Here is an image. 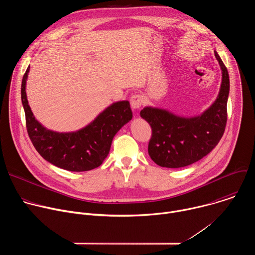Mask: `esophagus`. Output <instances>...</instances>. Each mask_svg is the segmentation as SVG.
Wrapping results in <instances>:
<instances>
[{
    "label": "esophagus",
    "mask_w": 255,
    "mask_h": 255,
    "mask_svg": "<svg viewBox=\"0 0 255 255\" xmlns=\"http://www.w3.org/2000/svg\"><path fill=\"white\" fill-rule=\"evenodd\" d=\"M130 104L133 109H139L143 105V96L133 95L130 99Z\"/></svg>",
    "instance_id": "34e87169"
}]
</instances>
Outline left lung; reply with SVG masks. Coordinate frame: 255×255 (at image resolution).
Listing matches in <instances>:
<instances>
[{"instance_id": "8db88e82", "label": "left lung", "mask_w": 255, "mask_h": 255, "mask_svg": "<svg viewBox=\"0 0 255 255\" xmlns=\"http://www.w3.org/2000/svg\"><path fill=\"white\" fill-rule=\"evenodd\" d=\"M215 56L222 69L221 88L217 100L201 116L183 118L151 107L140 112L151 126L148 153L159 166L178 168L190 165L210 153L222 138L227 123L230 83L228 70L216 51Z\"/></svg>"}]
</instances>
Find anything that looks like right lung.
Wrapping results in <instances>:
<instances>
[{
	"label": "right lung",
	"mask_w": 255,
	"mask_h": 255,
	"mask_svg": "<svg viewBox=\"0 0 255 255\" xmlns=\"http://www.w3.org/2000/svg\"><path fill=\"white\" fill-rule=\"evenodd\" d=\"M29 66L23 76L21 99L26 128L35 149L48 162L69 171H87L100 166L108 156L115 134L132 119L128 101L109 106L87 127L69 133L46 129L35 119L26 96Z\"/></svg>",
	"instance_id": "right-lung-1"
}]
</instances>
